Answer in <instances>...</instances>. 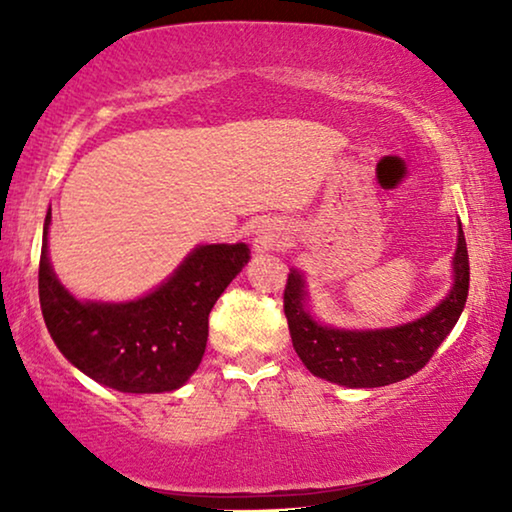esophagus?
Returning <instances> with one entry per match:
<instances>
[{"mask_svg":"<svg viewBox=\"0 0 512 512\" xmlns=\"http://www.w3.org/2000/svg\"><path fill=\"white\" fill-rule=\"evenodd\" d=\"M277 237H279V230L275 226H258V230H256V242H261V244L275 242Z\"/></svg>","mask_w":512,"mask_h":512,"instance_id":"obj_1","label":"esophagus"}]
</instances>
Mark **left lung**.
<instances>
[{"instance_id": "1", "label": "left lung", "mask_w": 512, "mask_h": 512, "mask_svg": "<svg viewBox=\"0 0 512 512\" xmlns=\"http://www.w3.org/2000/svg\"><path fill=\"white\" fill-rule=\"evenodd\" d=\"M452 272L450 293L424 317L391 328L349 331L324 326L312 317L307 310L303 272L291 270L284 289V314L289 321L293 349L312 375L342 387L370 389L401 382L429 363L464 312L471 272L461 221Z\"/></svg>"}]
</instances>
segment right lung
<instances>
[{"label":"right lung","instance_id":"1","mask_svg":"<svg viewBox=\"0 0 512 512\" xmlns=\"http://www.w3.org/2000/svg\"><path fill=\"white\" fill-rule=\"evenodd\" d=\"M48 226L39 261V303L62 356L95 382L123 394H163L184 387L198 370L209 312L249 263V247L200 244L158 289L128 303L79 300L55 277Z\"/></svg>","mask_w":512,"mask_h":512}]
</instances>
